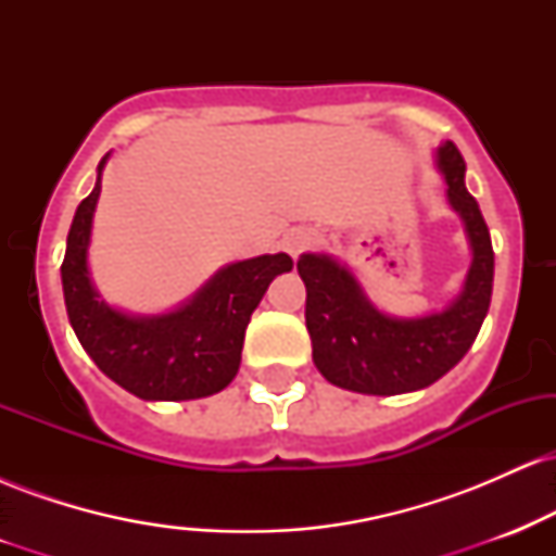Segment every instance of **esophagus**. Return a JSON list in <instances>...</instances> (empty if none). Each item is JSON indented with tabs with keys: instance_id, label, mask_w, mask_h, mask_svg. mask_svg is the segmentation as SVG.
I'll list each match as a JSON object with an SVG mask.
<instances>
[{
	"instance_id": "1",
	"label": "esophagus",
	"mask_w": 556,
	"mask_h": 556,
	"mask_svg": "<svg viewBox=\"0 0 556 556\" xmlns=\"http://www.w3.org/2000/svg\"><path fill=\"white\" fill-rule=\"evenodd\" d=\"M318 240H321L318 229H314V227H295V229H290V232L285 235L282 248H285L287 253H290L292 258H298L300 253L308 251V248H314Z\"/></svg>"
}]
</instances>
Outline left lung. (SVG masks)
Listing matches in <instances>:
<instances>
[{"mask_svg": "<svg viewBox=\"0 0 556 556\" xmlns=\"http://www.w3.org/2000/svg\"><path fill=\"white\" fill-rule=\"evenodd\" d=\"M433 164L470 245L468 274L446 308L413 318L389 316L376 308L348 264L329 253L298 258L314 363L334 387L384 397L429 387L463 361L489 314L494 251L481 208L465 188V162L457 146L444 140L433 151Z\"/></svg>", "mask_w": 556, "mask_h": 556, "instance_id": "8db88e82", "label": "left lung"}]
</instances>
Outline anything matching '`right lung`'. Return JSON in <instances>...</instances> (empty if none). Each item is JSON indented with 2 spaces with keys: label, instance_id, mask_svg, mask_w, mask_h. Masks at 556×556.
I'll use <instances>...</instances> for the list:
<instances>
[{
  "label": "right lung",
  "instance_id": "right-lung-1",
  "mask_svg": "<svg viewBox=\"0 0 556 556\" xmlns=\"http://www.w3.org/2000/svg\"><path fill=\"white\" fill-rule=\"evenodd\" d=\"M110 154L96 167L67 235L62 290L83 350L114 384L140 400L177 402L222 392L240 368L248 321L274 277L292 269L287 253L222 266L193 298L167 314H127L99 295L88 269L96 203Z\"/></svg>",
  "mask_w": 556,
  "mask_h": 556
}]
</instances>
